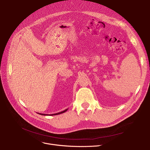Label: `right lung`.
I'll return each instance as SVG.
<instances>
[{
    "instance_id": "obj_1",
    "label": "right lung",
    "mask_w": 150,
    "mask_h": 150,
    "mask_svg": "<svg viewBox=\"0 0 150 150\" xmlns=\"http://www.w3.org/2000/svg\"><path fill=\"white\" fill-rule=\"evenodd\" d=\"M68 110V108L67 109H65V110H64V111H61V112H58V113H56V114H50V115H58V114H62V113H64V112H65L66 111H67ZM38 114H40V115H48V114H41V113H38Z\"/></svg>"
}]
</instances>
